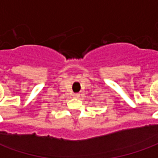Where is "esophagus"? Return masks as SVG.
Returning <instances> with one entry per match:
<instances>
[{
	"label": "esophagus",
	"instance_id": "obj_1",
	"mask_svg": "<svg viewBox=\"0 0 158 158\" xmlns=\"http://www.w3.org/2000/svg\"><path fill=\"white\" fill-rule=\"evenodd\" d=\"M73 96L74 98H78V97L79 96V93H74V94L73 95Z\"/></svg>",
	"mask_w": 158,
	"mask_h": 158
}]
</instances>
